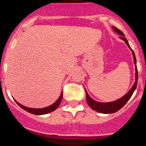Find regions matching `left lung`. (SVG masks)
<instances>
[{"label": "left lung", "instance_id": "left-lung-1", "mask_svg": "<svg viewBox=\"0 0 146 146\" xmlns=\"http://www.w3.org/2000/svg\"><path fill=\"white\" fill-rule=\"evenodd\" d=\"M112 29H114V31L116 33H117L118 34L121 35L120 36V38L122 39L123 40L125 41V43H127V45L128 46V47L131 49L132 51V54H133V62H134L135 69H136V82L133 84V86L131 87L129 91L126 94L125 96H123L121 98L118 99V100H115L113 102H110V103H100V102H97L96 100H94V99L91 98L90 97L89 95L88 94L87 91H86V101L87 103H88V106H90V108L91 109H93L94 110L96 111V112H98L100 113H103V114H110V113H114V112H117L118 110H119L122 107L124 106V105L128 102V100L131 98L132 94H133L134 91L136 90V86H137V82H138V70L137 67H136V56H135L134 52H133V50L131 48L129 44V42L127 40V38L124 37V34L120 31L119 29H118L117 28L115 27H112Z\"/></svg>", "mask_w": 146, "mask_h": 146}]
</instances>
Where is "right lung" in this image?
Instances as JSON below:
<instances>
[{
	"label": "right lung",
	"mask_w": 146,
	"mask_h": 146,
	"mask_svg": "<svg viewBox=\"0 0 146 146\" xmlns=\"http://www.w3.org/2000/svg\"><path fill=\"white\" fill-rule=\"evenodd\" d=\"M62 93H61L60 96L59 98H58V100H57L56 101L53 103V104H52L51 106H48V107H46V108H38V109L27 108V107L24 106H22V105H21L20 103H19L17 101H16L15 99L14 100H15V102L17 103L18 106H19V107H21V108H22V109L25 110H26L27 112H30V113H31V114H34V115H45V114H48V113H49V112H52V111L55 110H56L57 108L59 107L60 104V102H61V100H62Z\"/></svg>",
	"instance_id": "1"
}]
</instances>
